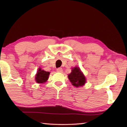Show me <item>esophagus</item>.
<instances>
[{
	"label": "esophagus",
	"instance_id": "1",
	"mask_svg": "<svg viewBox=\"0 0 127 127\" xmlns=\"http://www.w3.org/2000/svg\"><path fill=\"white\" fill-rule=\"evenodd\" d=\"M57 71L58 72H63V69H62V68H58L57 69Z\"/></svg>",
	"mask_w": 127,
	"mask_h": 127
}]
</instances>
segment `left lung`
I'll return each instance as SVG.
<instances>
[{
  "mask_svg": "<svg viewBox=\"0 0 127 127\" xmlns=\"http://www.w3.org/2000/svg\"><path fill=\"white\" fill-rule=\"evenodd\" d=\"M68 77L72 85L76 87L83 86L86 82L84 74L78 66L73 68L72 72L68 74Z\"/></svg>",
  "mask_w": 127,
  "mask_h": 127,
  "instance_id": "8db88e82",
  "label": "left lung"
}]
</instances>
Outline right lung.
<instances>
[{
  "label": "right lung",
  "instance_id": "right-lung-1",
  "mask_svg": "<svg viewBox=\"0 0 127 127\" xmlns=\"http://www.w3.org/2000/svg\"><path fill=\"white\" fill-rule=\"evenodd\" d=\"M49 74H50L49 72H46L39 68L36 74L35 81L38 83H44L48 79Z\"/></svg>",
  "mask_w": 127,
  "mask_h": 127
}]
</instances>
